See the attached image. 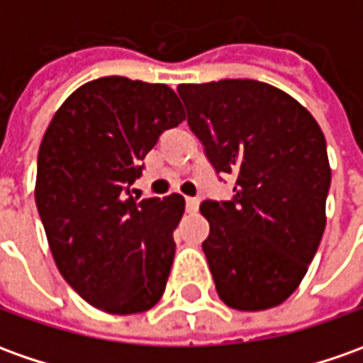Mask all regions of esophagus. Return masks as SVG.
Here are the masks:
<instances>
[{"instance_id": "esophagus-1", "label": "esophagus", "mask_w": 363, "mask_h": 363, "mask_svg": "<svg viewBox=\"0 0 363 363\" xmlns=\"http://www.w3.org/2000/svg\"><path fill=\"white\" fill-rule=\"evenodd\" d=\"M186 211L189 213H196L199 211V199L196 196H186Z\"/></svg>"}]
</instances>
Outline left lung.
Instances as JSON below:
<instances>
[{"mask_svg":"<svg viewBox=\"0 0 363 363\" xmlns=\"http://www.w3.org/2000/svg\"><path fill=\"white\" fill-rule=\"evenodd\" d=\"M189 127L216 174L236 177L230 201L201 202L202 250L224 304H282L308 272L326 228L332 182L324 133L288 93L252 79L179 85Z\"/></svg>","mask_w":363,"mask_h":363,"instance_id":"obj_1","label":"left lung"}]
</instances>
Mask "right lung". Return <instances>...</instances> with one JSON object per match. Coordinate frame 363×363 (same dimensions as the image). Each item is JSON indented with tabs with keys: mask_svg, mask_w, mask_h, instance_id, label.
Here are the masks:
<instances>
[{
	"mask_svg": "<svg viewBox=\"0 0 363 363\" xmlns=\"http://www.w3.org/2000/svg\"><path fill=\"white\" fill-rule=\"evenodd\" d=\"M182 121L171 87L101 77L71 93L43 135L35 204L47 242L65 282L103 312L140 314L164 292L184 199L137 202L130 184Z\"/></svg>",
	"mask_w": 363,
	"mask_h": 363,
	"instance_id": "obj_1",
	"label": "right lung"
}]
</instances>
